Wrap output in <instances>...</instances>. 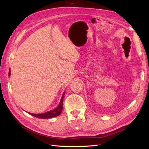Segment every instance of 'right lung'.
Returning a JSON list of instances; mask_svg holds the SVG:
<instances>
[{
	"label": "right lung",
	"mask_w": 149,
	"mask_h": 149,
	"mask_svg": "<svg viewBox=\"0 0 149 149\" xmlns=\"http://www.w3.org/2000/svg\"><path fill=\"white\" fill-rule=\"evenodd\" d=\"M9 75H10V72H9ZM64 95H65V93L63 95L59 106H58V107H56V109L47 112L45 113H42V114H33L31 113H29L30 114V115H33V116L37 117V118H43V119L50 118H53V117H56V116H59L60 114H61L62 110H63V98H64Z\"/></svg>",
	"instance_id": "add662e5"
}]
</instances>
